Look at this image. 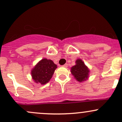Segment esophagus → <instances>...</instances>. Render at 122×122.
<instances>
[{
	"label": "esophagus",
	"instance_id": "obj_1",
	"mask_svg": "<svg viewBox=\"0 0 122 122\" xmlns=\"http://www.w3.org/2000/svg\"><path fill=\"white\" fill-rule=\"evenodd\" d=\"M62 66H64V67H67L68 66V64H64V65H62Z\"/></svg>",
	"mask_w": 122,
	"mask_h": 122
}]
</instances>
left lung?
<instances>
[{
  "label": "left lung",
  "instance_id": "1",
  "mask_svg": "<svg viewBox=\"0 0 122 122\" xmlns=\"http://www.w3.org/2000/svg\"><path fill=\"white\" fill-rule=\"evenodd\" d=\"M75 64L71 68V72L74 78L79 82L85 81L89 78L90 70L81 59H77Z\"/></svg>",
  "mask_w": 122,
  "mask_h": 122
}]
</instances>
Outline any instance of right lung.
<instances>
[{"label": "right lung", "mask_w": 122, "mask_h": 122, "mask_svg": "<svg viewBox=\"0 0 122 122\" xmlns=\"http://www.w3.org/2000/svg\"><path fill=\"white\" fill-rule=\"evenodd\" d=\"M57 68V65L52 60L42 59L31 71L32 79L37 84H47L51 79Z\"/></svg>", "instance_id": "add662e5"}]
</instances>
